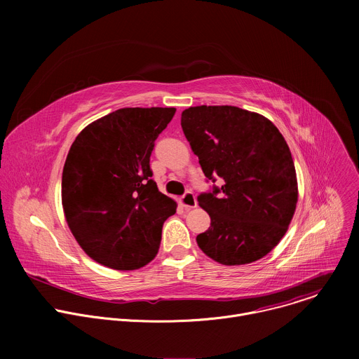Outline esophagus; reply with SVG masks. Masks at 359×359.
<instances>
[{
  "label": "esophagus",
  "mask_w": 359,
  "mask_h": 359,
  "mask_svg": "<svg viewBox=\"0 0 359 359\" xmlns=\"http://www.w3.org/2000/svg\"><path fill=\"white\" fill-rule=\"evenodd\" d=\"M180 204L186 209V210H190L193 208L197 206V200H196V196L191 193V191H186L182 198H180Z\"/></svg>",
  "instance_id": "1"
}]
</instances>
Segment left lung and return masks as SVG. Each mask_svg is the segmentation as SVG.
<instances>
[{
  "mask_svg": "<svg viewBox=\"0 0 359 359\" xmlns=\"http://www.w3.org/2000/svg\"><path fill=\"white\" fill-rule=\"evenodd\" d=\"M182 129L208 180L201 193L210 227L196 237L201 251L223 266L257 262L283 238L298 200L290 147L267 118L237 107H194Z\"/></svg>",
  "mask_w": 359,
  "mask_h": 359,
  "instance_id": "8db88e82",
  "label": "left lung"
}]
</instances>
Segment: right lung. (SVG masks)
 I'll list each match as a JSON object with an SVG mask.
<instances>
[{
	"label": "right lung",
	"mask_w": 359,
	"mask_h": 359,
	"mask_svg": "<svg viewBox=\"0 0 359 359\" xmlns=\"http://www.w3.org/2000/svg\"><path fill=\"white\" fill-rule=\"evenodd\" d=\"M175 108H123L88 125L74 140L62 172L67 223L96 263L136 270L159 251L176 201L151 179L155 140Z\"/></svg>",
	"instance_id": "add662e5"
}]
</instances>
